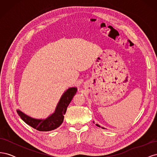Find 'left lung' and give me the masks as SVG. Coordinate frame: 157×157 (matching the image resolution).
<instances>
[{"label": "left lung", "mask_w": 157, "mask_h": 157, "mask_svg": "<svg viewBox=\"0 0 157 157\" xmlns=\"http://www.w3.org/2000/svg\"><path fill=\"white\" fill-rule=\"evenodd\" d=\"M98 126H99V127H100V126H99V125H98V124H96Z\"/></svg>", "instance_id": "left-lung-1"}]
</instances>
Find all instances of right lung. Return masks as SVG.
<instances>
[{
    "mask_svg": "<svg viewBox=\"0 0 157 157\" xmlns=\"http://www.w3.org/2000/svg\"><path fill=\"white\" fill-rule=\"evenodd\" d=\"M77 91V88H69L61 96L58 105L56 107L55 112L46 119L40 120L33 118L29 116H27L20 110H17V113L26 124L37 130L48 132L55 130L63 123L64 115L67 111V108Z\"/></svg>",
    "mask_w": 157,
    "mask_h": 157,
    "instance_id": "add662e5",
    "label": "right lung"
}]
</instances>
